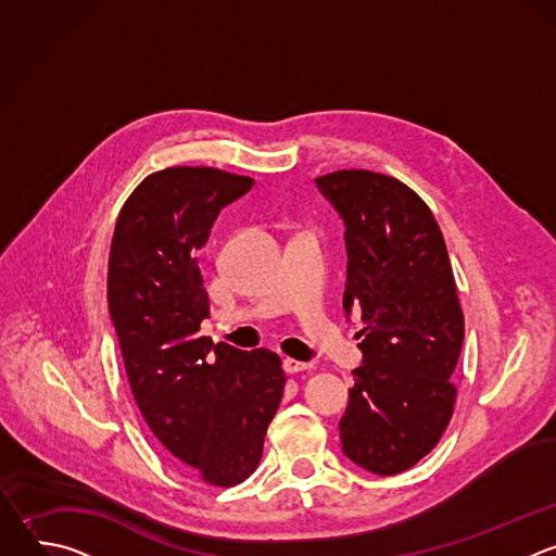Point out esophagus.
<instances>
[{"label": "esophagus", "mask_w": 556, "mask_h": 556, "mask_svg": "<svg viewBox=\"0 0 556 556\" xmlns=\"http://www.w3.org/2000/svg\"><path fill=\"white\" fill-rule=\"evenodd\" d=\"M283 369H286V374H299V371L309 369V363H301V361H294V358H283Z\"/></svg>", "instance_id": "esophagus-1"}]
</instances>
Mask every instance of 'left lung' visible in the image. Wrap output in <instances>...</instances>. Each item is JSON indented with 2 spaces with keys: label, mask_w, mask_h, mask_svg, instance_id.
Masks as SVG:
<instances>
[{
  "label": "left lung",
  "mask_w": 556,
  "mask_h": 556,
  "mask_svg": "<svg viewBox=\"0 0 556 556\" xmlns=\"http://www.w3.org/2000/svg\"><path fill=\"white\" fill-rule=\"evenodd\" d=\"M345 222L343 307H361L363 365L339 422L343 453L376 475L420 462L453 416L464 314L442 230L405 182L367 169L314 180Z\"/></svg>",
  "instance_id": "1"
}]
</instances>
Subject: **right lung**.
Segmentation results:
<instances>
[{"label":"right lung","mask_w":556,"mask_h":556,"mask_svg":"<svg viewBox=\"0 0 556 556\" xmlns=\"http://www.w3.org/2000/svg\"><path fill=\"white\" fill-rule=\"evenodd\" d=\"M251 187L253 178L213 167L147 176L118 213L108 268L112 324L147 427L219 489L257 468L286 384L275 352L200 337L208 294L198 251L219 211Z\"/></svg>","instance_id":"obj_1"}]
</instances>
